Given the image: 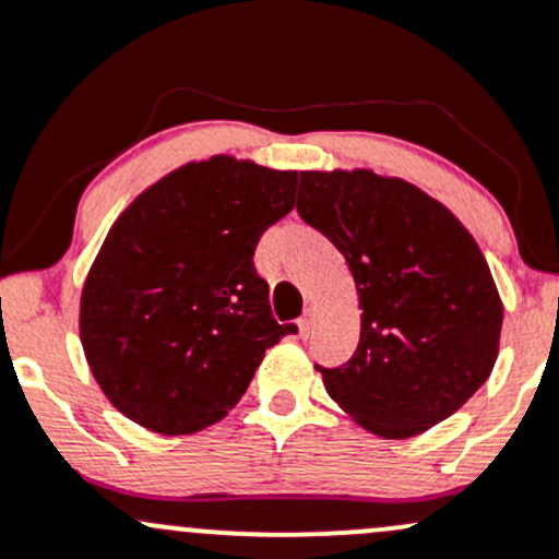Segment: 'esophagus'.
I'll use <instances>...</instances> for the list:
<instances>
[{"instance_id":"34e87169","label":"esophagus","mask_w":559,"mask_h":559,"mask_svg":"<svg viewBox=\"0 0 559 559\" xmlns=\"http://www.w3.org/2000/svg\"><path fill=\"white\" fill-rule=\"evenodd\" d=\"M310 324H313V321H310V316H302V319L297 321L299 334H302V337H308V334H310Z\"/></svg>"}]
</instances>
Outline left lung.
Listing matches in <instances>:
<instances>
[{
  "mask_svg": "<svg viewBox=\"0 0 559 559\" xmlns=\"http://www.w3.org/2000/svg\"><path fill=\"white\" fill-rule=\"evenodd\" d=\"M297 211L354 273L361 337L343 367H316L358 426L409 439L490 378L503 305L472 233L415 185L367 168L299 174Z\"/></svg>",
  "mask_w": 559,
  "mask_h": 559,
  "instance_id": "left-lung-1",
  "label": "left lung"
}]
</instances>
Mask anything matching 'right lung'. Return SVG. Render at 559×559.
Wrapping results in <instances>:
<instances>
[{"label": "right lung", "mask_w": 559, "mask_h": 559, "mask_svg": "<svg viewBox=\"0 0 559 559\" xmlns=\"http://www.w3.org/2000/svg\"><path fill=\"white\" fill-rule=\"evenodd\" d=\"M297 171L214 155L187 163L117 216L87 273L80 340L126 418L195 433L238 404L278 324L257 275L262 233L295 205Z\"/></svg>", "instance_id": "right-lung-1"}]
</instances>
